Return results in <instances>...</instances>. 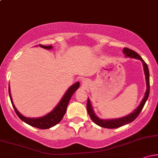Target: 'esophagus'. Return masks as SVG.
I'll list each match as a JSON object with an SVG mask.
<instances>
[{
  "instance_id": "esophagus-1",
  "label": "esophagus",
  "mask_w": 158,
  "mask_h": 158,
  "mask_svg": "<svg viewBox=\"0 0 158 158\" xmlns=\"http://www.w3.org/2000/svg\"><path fill=\"white\" fill-rule=\"evenodd\" d=\"M85 84H86V81L85 80H82V85H85Z\"/></svg>"
}]
</instances>
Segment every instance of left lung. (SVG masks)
I'll return each instance as SVG.
<instances>
[{
  "mask_svg": "<svg viewBox=\"0 0 158 158\" xmlns=\"http://www.w3.org/2000/svg\"><path fill=\"white\" fill-rule=\"evenodd\" d=\"M123 53L126 55V57H130L133 58V59H137L140 60L143 62V70H144V73L146 76V91L145 93L144 97L141 101V102L139 103V105L135 110H133V112L131 114H129L128 115L126 116V117H121V118H117V119H100L94 113L93 108H92L91 104H90V99H88V102H87V110H88V114H89L90 117L91 118L92 120L94 121V123L98 125L99 126L103 127V128H116L121 127L124 125L128 124V123L133 122L135 119L137 118V116L139 115V113L142 110L143 106H144L145 103H146V100H147L148 95H149V90H150V85H149V71H148V68L147 66V64L145 62L144 60L140 57V56L139 55L137 52H136L134 50H131V49L128 48H123Z\"/></svg>",
  "mask_w": 158,
  "mask_h": 158,
  "instance_id": "8db88e82",
  "label": "left lung"
}]
</instances>
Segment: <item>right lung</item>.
<instances>
[{"mask_svg":"<svg viewBox=\"0 0 158 158\" xmlns=\"http://www.w3.org/2000/svg\"><path fill=\"white\" fill-rule=\"evenodd\" d=\"M39 47L46 49V50H50V49L52 48V46H44V45L41 44H39ZM79 81H77V83L71 85L67 90V91L65 92V94L63 96V97L61 98L60 102L58 103L57 106L53 108V110L51 112L46 114L44 117H38V118H30V117H24V116H23L17 110L15 105L13 104V102H12V96H11L10 94V85H9V94H10L11 102H12V106H13L14 109H15V113L17 114V115L19 116V117L21 120L26 123L27 124L30 125V126L35 127V128H40V129H48V128H50L51 127L56 126V124H58L62 119L65 112H66L67 107H68L69 101H70V98L72 97L73 94L75 93L76 90L79 88Z\"/></svg>","mask_w":158,"mask_h":158,"instance_id":"obj_1","label":"right lung"}]
</instances>
